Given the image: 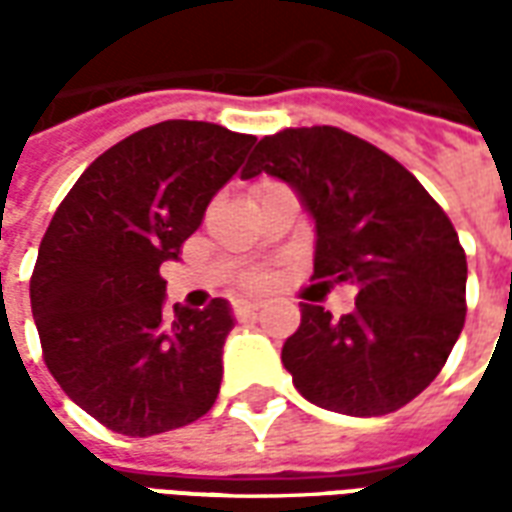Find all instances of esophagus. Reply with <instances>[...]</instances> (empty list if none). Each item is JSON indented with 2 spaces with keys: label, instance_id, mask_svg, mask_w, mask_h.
Wrapping results in <instances>:
<instances>
[{
  "label": "esophagus",
  "instance_id": "esophagus-1",
  "mask_svg": "<svg viewBox=\"0 0 512 512\" xmlns=\"http://www.w3.org/2000/svg\"><path fill=\"white\" fill-rule=\"evenodd\" d=\"M257 310H260V307H257V301H235V307H233L238 321H255Z\"/></svg>",
  "mask_w": 512,
  "mask_h": 512
}]
</instances>
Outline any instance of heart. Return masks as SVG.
Returning a JSON list of instances; mask_svg holds the SVG:
<instances>
[{
    "label": "heart",
    "mask_w": 512,
    "mask_h": 512,
    "mask_svg": "<svg viewBox=\"0 0 512 512\" xmlns=\"http://www.w3.org/2000/svg\"><path fill=\"white\" fill-rule=\"evenodd\" d=\"M266 282H268V279L263 277V274H260V277L249 279V285H255V288H260V285H266Z\"/></svg>",
    "instance_id": "obj_1"
}]
</instances>
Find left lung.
Returning <instances> with one entry per match:
<instances>
[{"label": "left lung", "instance_id": "left-lung-1", "mask_svg": "<svg viewBox=\"0 0 512 512\" xmlns=\"http://www.w3.org/2000/svg\"><path fill=\"white\" fill-rule=\"evenodd\" d=\"M288 183L315 222V279L351 282L356 310L301 304L282 365L310 403L381 417L439 376L466 318L455 227L403 164L334 126L263 136L241 178Z\"/></svg>", "mask_w": 512, "mask_h": 512}]
</instances>
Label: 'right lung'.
<instances>
[{
  "label": "right lung",
  "mask_w": 512,
  "mask_h": 512,
  "mask_svg": "<svg viewBox=\"0 0 512 512\" xmlns=\"http://www.w3.org/2000/svg\"><path fill=\"white\" fill-rule=\"evenodd\" d=\"M255 142L202 120L142 128L84 169L40 241L29 299L46 367L115 433L183 428L216 403L230 304L167 318L158 268Z\"/></svg>",
  "instance_id": "1"
}]
</instances>
